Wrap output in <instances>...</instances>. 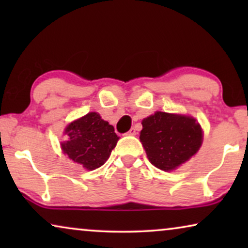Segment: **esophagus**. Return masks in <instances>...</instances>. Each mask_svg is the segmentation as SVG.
<instances>
[{
	"instance_id": "esophagus-1",
	"label": "esophagus",
	"mask_w": 248,
	"mask_h": 248,
	"mask_svg": "<svg viewBox=\"0 0 248 248\" xmlns=\"http://www.w3.org/2000/svg\"><path fill=\"white\" fill-rule=\"evenodd\" d=\"M127 134H128V135H135V134H137V130H135L134 127H132L131 130L127 132Z\"/></svg>"
}]
</instances>
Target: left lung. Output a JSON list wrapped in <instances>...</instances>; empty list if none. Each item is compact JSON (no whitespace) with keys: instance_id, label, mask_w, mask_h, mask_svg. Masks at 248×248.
Returning a JSON list of instances; mask_svg holds the SVG:
<instances>
[{"instance_id":"8db88e82","label":"left lung","mask_w":248,"mask_h":248,"mask_svg":"<svg viewBox=\"0 0 248 248\" xmlns=\"http://www.w3.org/2000/svg\"><path fill=\"white\" fill-rule=\"evenodd\" d=\"M202 130L193 117L157 111L142 121L140 140L149 161L169 171L187 161L202 144Z\"/></svg>"}]
</instances>
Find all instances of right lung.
<instances>
[{"label":"right lung","instance_id":"right-lung-1","mask_svg":"<svg viewBox=\"0 0 248 248\" xmlns=\"http://www.w3.org/2000/svg\"><path fill=\"white\" fill-rule=\"evenodd\" d=\"M65 133L69 141L62 143L63 152L88 170L103 166L120 139L114 127L97 113H89L72 122Z\"/></svg>","mask_w":248,"mask_h":248}]
</instances>
